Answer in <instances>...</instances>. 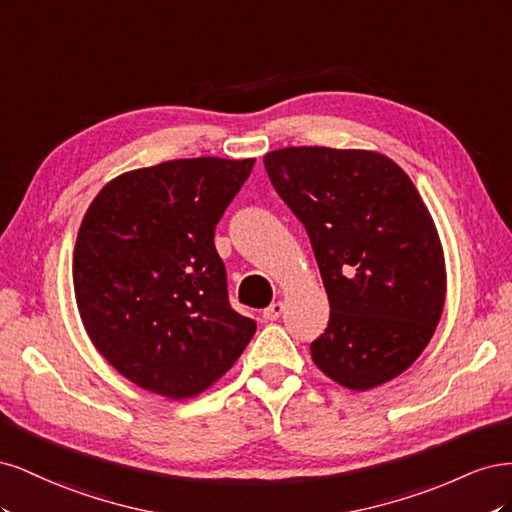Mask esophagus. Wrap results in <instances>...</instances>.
<instances>
[{
	"label": "esophagus",
	"instance_id": "1",
	"mask_svg": "<svg viewBox=\"0 0 512 512\" xmlns=\"http://www.w3.org/2000/svg\"><path fill=\"white\" fill-rule=\"evenodd\" d=\"M284 314V303L282 301H273L267 309H262V318H265L267 322H273Z\"/></svg>",
	"mask_w": 512,
	"mask_h": 512
}]
</instances>
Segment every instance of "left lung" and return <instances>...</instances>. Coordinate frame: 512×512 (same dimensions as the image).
Returning a JSON list of instances; mask_svg holds the SVG:
<instances>
[{
    "label": "left lung",
    "instance_id": "1",
    "mask_svg": "<svg viewBox=\"0 0 512 512\" xmlns=\"http://www.w3.org/2000/svg\"><path fill=\"white\" fill-rule=\"evenodd\" d=\"M262 162L307 230L329 297V327L309 346L316 367L350 391L404 374L446 301L442 241L412 179L367 149L284 147Z\"/></svg>",
    "mask_w": 512,
    "mask_h": 512
}]
</instances>
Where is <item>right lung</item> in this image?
Masks as SVG:
<instances>
[{"label":"right lung","instance_id":"1","mask_svg":"<svg viewBox=\"0 0 512 512\" xmlns=\"http://www.w3.org/2000/svg\"><path fill=\"white\" fill-rule=\"evenodd\" d=\"M254 158H183L108 181L76 235L72 282L91 344L123 378L196 397L250 344L256 322L228 303L213 235Z\"/></svg>","mask_w":512,"mask_h":512}]
</instances>
